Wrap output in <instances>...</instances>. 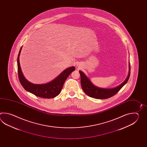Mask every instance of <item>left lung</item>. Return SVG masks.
I'll use <instances>...</instances> for the list:
<instances>
[{"instance_id":"1","label":"left lung","mask_w":147,"mask_h":147,"mask_svg":"<svg viewBox=\"0 0 147 147\" xmlns=\"http://www.w3.org/2000/svg\"><path fill=\"white\" fill-rule=\"evenodd\" d=\"M129 74L125 81L117 87L112 88H102L94 86L84 72L79 71L81 77V87L85 94L89 97L98 99L109 98L116 94L128 82L130 75V62L129 63Z\"/></svg>"}]
</instances>
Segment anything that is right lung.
<instances>
[{"mask_svg":"<svg viewBox=\"0 0 147 147\" xmlns=\"http://www.w3.org/2000/svg\"><path fill=\"white\" fill-rule=\"evenodd\" d=\"M22 47L19 50L17 58V67L19 81L26 90L37 97L43 98H53L60 93L63 84L69 75L75 70L74 66L63 70L52 81L43 84H34L28 81L22 74L19 63V57Z\"/></svg>","mask_w":147,"mask_h":147,"instance_id":"right-lung-1","label":"right lung"}]
</instances>
